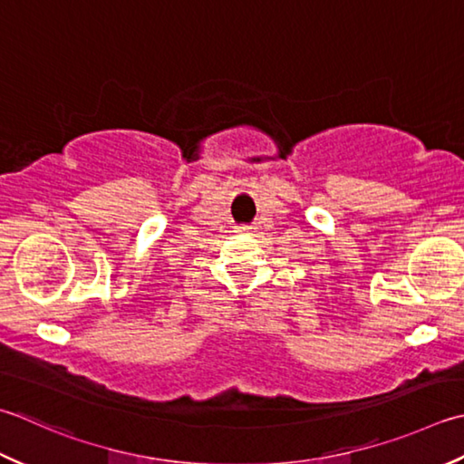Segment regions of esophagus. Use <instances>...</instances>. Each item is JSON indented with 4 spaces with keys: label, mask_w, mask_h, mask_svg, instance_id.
<instances>
[{
    "label": "esophagus",
    "mask_w": 464,
    "mask_h": 464,
    "mask_svg": "<svg viewBox=\"0 0 464 464\" xmlns=\"http://www.w3.org/2000/svg\"><path fill=\"white\" fill-rule=\"evenodd\" d=\"M245 229H249V227H239V231H245Z\"/></svg>",
    "instance_id": "1"
}]
</instances>
